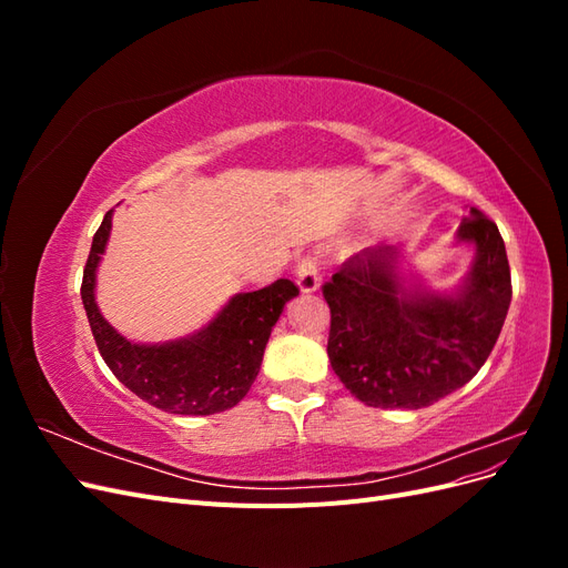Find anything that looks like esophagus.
Masks as SVG:
<instances>
[{
	"instance_id": "34e87169",
	"label": "esophagus",
	"mask_w": 568,
	"mask_h": 568,
	"mask_svg": "<svg viewBox=\"0 0 568 568\" xmlns=\"http://www.w3.org/2000/svg\"><path fill=\"white\" fill-rule=\"evenodd\" d=\"M296 284L303 294H313L320 286V263L315 255H305L296 265Z\"/></svg>"
}]
</instances>
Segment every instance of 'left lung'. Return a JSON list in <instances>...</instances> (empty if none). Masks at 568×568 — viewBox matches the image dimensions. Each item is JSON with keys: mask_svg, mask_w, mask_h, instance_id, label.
Listing matches in <instances>:
<instances>
[{"mask_svg": "<svg viewBox=\"0 0 568 568\" xmlns=\"http://www.w3.org/2000/svg\"><path fill=\"white\" fill-rule=\"evenodd\" d=\"M457 239L476 246V261L453 296L407 291L390 246L355 253L324 282L332 311L326 353L357 400L428 407L484 367L511 301L507 251L495 222L476 209Z\"/></svg>", "mask_w": 568, "mask_h": 568, "instance_id": "8db88e82", "label": "left lung"}]
</instances>
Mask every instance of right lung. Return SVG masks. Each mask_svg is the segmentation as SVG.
<instances>
[{"instance_id": "1", "label": "right lung", "mask_w": 568, "mask_h": 568, "mask_svg": "<svg viewBox=\"0 0 568 568\" xmlns=\"http://www.w3.org/2000/svg\"><path fill=\"white\" fill-rule=\"evenodd\" d=\"M111 213L104 215L92 239L80 286L104 363L134 395L170 415H215L234 407L261 372L272 326L286 301L298 296V286L277 280L251 294H236L209 326L189 338L161 346L132 343L101 317L94 301L97 265L111 234Z\"/></svg>"}]
</instances>
